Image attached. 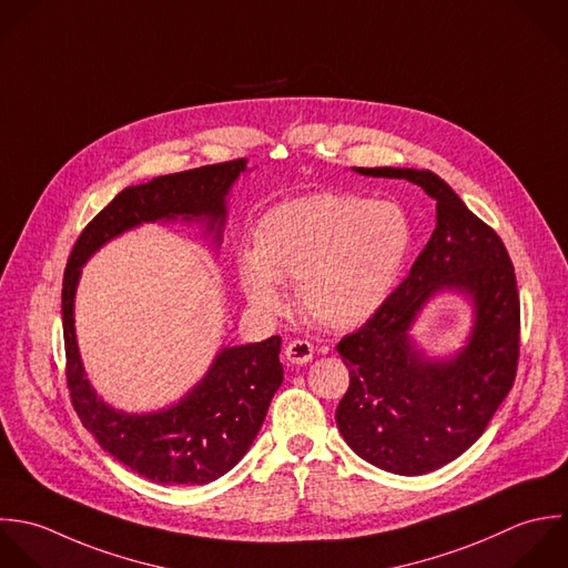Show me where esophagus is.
Returning <instances> with one entry per match:
<instances>
[{
  "label": "esophagus",
  "mask_w": 568,
  "mask_h": 568,
  "mask_svg": "<svg viewBox=\"0 0 568 568\" xmlns=\"http://www.w3.org/2000/svg\"><path fill=\"white\" fill-rule=\"evenodd\" d=\"M285 358L292 363V365H305L314 358V345L310 341H303V338H296L292 341L287 347H285Z\"/></svg>",
  "instance_id": "obj_1"
}]
</instances>
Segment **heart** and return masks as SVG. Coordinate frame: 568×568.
<instances>
[{
	"mask_svg": "<svg viewBox=\"0 0 568 568\" xmlns=\"http://www.w3.org/2000/svg\"><path fill=\"white\" fill-rule=\"evenodd\" d=\"M412 221L394 201L314 194L272 207L239 256V283L252 307L276 312L278 283H296L298 307L318 325L365 323L389 296L412 247Z\"/></svg>",
	"mask_w": 568,
	"mask_h": 568,
	"instance_id": "obj_1",
	"label": "heart"
}]
</instances>
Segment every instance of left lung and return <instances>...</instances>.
Masks as SVG:
<instances>
[{
  "label": "left lung",
  "instance_id": "obj_1",
  "mask_svg": "<svg viewBox=\"0 0 568 568\" xmlns=\"http://www.w3.org/2000/svg\"><path fill=\"white\" fill-rule=\"evenodd\" d=\"M356 170L420 185L438 201V225L398 290L336 345L349 369L336 425L374 467L423 476L465 454L514 387L520 358L516 270L498 232L434 172ZM445 286L475 298L477 325L454 362L432 364L410 347L406 332L428 296Z\"/></svg>",
  "mask_w": 568,
  "mask_h": 568
}]
</instances>
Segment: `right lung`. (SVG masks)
Listing matches in <instances>:
<instances>
[{"label": "right lung", "instance_id": "right-lung-1", "mask_svg": "<svg viewBox=\"0 0 568 568\" xmlns=\"http://www.w3.org/2000/svg\"><path fill=\"white\" fill-rule=\"evenodd\" d=\"M245 159L156 176L121 190L79 234L61 290L65 385L81 425L134 474L161 485H207L227 474L256 438L283 383L281 336L223 349L207 376L176 407L128 416L108 407L88 385L74 341V290L81 265L105 241L156 219L225 221V194ZM221 232V230H219Z\"/></svg>", "mask_w": 568, "mask_h": 568}]
</instances>
